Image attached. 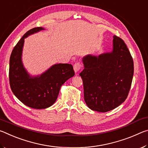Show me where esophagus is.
<instances>
[{
    "mask_svg": "<svg viewBox=\"0 0 148 148\" xmlns=\"http://www.w3.org/2000/svg\"><path fill=\"white\" fill-rule=\"evenodd\" d=\"M82 67V66L81 62H78V61L75 62V64H74V70L75 72H77L79 71V70H81Z\"/></svg>",
    "mask_w": 148,
    "mask_h": 148,
    "instance_id": "34e87169",
    "label": "esophagus"
}]
</instances>
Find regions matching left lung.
<instances>
[{"mask_svg":"<svg viewBox=\"0 0 148 148\" xmlns=\"http://www.w3.org/2000/svg\"><path fill=\"white\" fill-rule=\"evenodd\" d=\"M79 76L84 84V100L90 109L106 112L126 100L134 73L133 59L124 41L114 36L113 50L99 57L83 58Z\"/></svg>","mask_w":148,"mask_h":148,"instance_id":"8db88e82","label":"left lung"}]
</instances>
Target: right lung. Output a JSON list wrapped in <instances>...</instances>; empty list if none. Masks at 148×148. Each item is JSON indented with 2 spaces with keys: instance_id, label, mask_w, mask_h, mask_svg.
I'll list each match as a JSON object with an SVG mask.
<instances>
[{
  "instance_id": "obj_1",
  "label": "right lung",
  "mask_w": 148,
  "mask_h": 148,
  "mask_svg": "<svg viewBox=\"0 0 148 148\" xmlns=\"http://www.w3.org/2000/svg\"><path fill=\"white\" fill-rule=\"evenodd\" d=\"M42 30V27H35L27 31L15 46L10 58L9 81L12 91L22 103L34 109H44L53 105L62 85L74 76L71 64H55L36 77L27 73L21 62L24 39Z\"/></svg>"
}]
</instances>
